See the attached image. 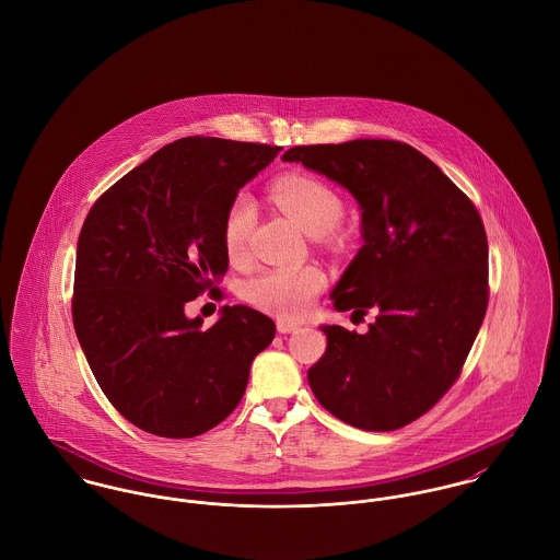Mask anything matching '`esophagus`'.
Masks as SVG:
<instances>
[{"instance_id":"obj_1","label":"esophagus","mask_w":560,"mask_h":560,"mask_svg":"<svg viewBox=\"0 0 560 560\" xmlns=\"http://www.w3.org/2000/svg\"><path fill=\"white\" fill-rule=\"evenodd\" d=\"M278 331L280 334H291V331H295L298 327H300V323H295V320L291 319H278Z\"/></svg>"}]
</instances>
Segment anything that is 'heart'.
<instances>
[{
    "instance_id": "1",
    "label": "heart",
    "mask_w": 560,
    "mask_h": 560,
    "mask_svg": "<svg viewBox=\"0 0 560 560\" xmlns=\"http://www.w3.org/2000/svg\"><path fill=\"white\" fill-rule=\"evenodd\" d=\"M273 202L308 235L329 233L342 215L338 194L319 178L308 174H284L271 185ZM256 218L254 200L237 194L222 222V240L231 258H240L247 249ZM325 287L319 267H273L254 276L245 284V298L260 311L280 317H300Z\"/></svg>"
}]
</instances>
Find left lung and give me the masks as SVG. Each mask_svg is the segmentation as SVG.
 Listing matches in <instances>:
<instances>
[{
  "label": "left lung",
  "instance_id": "obj_1",
  "mask_svg": "<svg viewBox=\"0 0 560 560\" xmlns=\"http://www.w3.org/2000/svg\"><path fill=\"white\" fill-rule=\"evenodd\" d=\"M358 200L364 245L331 291L334 308L377 317L366 334L323 325L308 382L320 405L364 431H395L457 382L489 302L487 235L472 200L397 140L289 149Z\"/></svg>",
  "mask_w": 560,
  "mask_h": 560
}]
</instances>
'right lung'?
<instances>
[{
    "mask_svg": "<svg viewBox=\"0 0 560 560\" xmlns=\"http://www.w3.org/2000/svg\"><path fill=\"white\" fill-rule=\"evenodd\" d=\"M280 147L180 138L114 183L90 209L78 241L73 325L109 402L160 438H196L245 393L252 360L276 325L224 306L202 329L185 304L229 269L222 222L241 187Z\"/></svg>",
    "mask_w": 560,
    "mask_h": 560,
    "instance_id": "add662e5",
    "label": "right lung"
}]
</instances>
